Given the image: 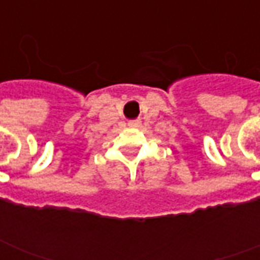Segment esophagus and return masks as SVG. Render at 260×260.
Returning <instances> with one entry per match:
<instances>
[{"mask_svg": "<svg viewBox=\"0 0 260 260\" xmlns=\"http://www.w3.org/2000/svg\"><path fill=\"white\" fill-rule=\"evenodd\" d=\"M128 125L132 126V128H138V126H141V119H132V121L128 122Z\"/></svg>", "mask_w": 260, "mask_h": 260, "instance_id": "esophagus-1", "label": "esophagus"}]
</instances>
